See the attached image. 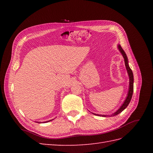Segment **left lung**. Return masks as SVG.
Wrapping results in <instances>:
<instances>
[{"mask_svg": "<svg viewBox=\"0 0 153 153\" xmlns=\"http://www.w3.org/2000/svg\"><path fill=\"white\" fill-rule=\"evenodd\" d=\"M118 49L119 50V51L120 52V53L122 54V55L123 56V59H124V62H125V66H126V68L127 70V72H128V76H129V89L128 91V94H127L126 98L125 99L124 101H123V104L122 105V106L120 107V108L116 110L115 112L112 113V114L110 115H105V114H95V113H92L93 114L95 115V116H102V117H111V116H115L116 115H118V114L121 113L123 110L126 108V107L128 106V105L129 104L131 101V97L133 95V92H134V74H133L132 70H131V68H129V64H128V58L127 57V55L126 54V53L124 52V51L123 50V48L120 46V45H118Z\"/></svg>", "mask_w": 153, "mask_h": 153, "instance_id": "obj_1", "label": "left lung"}]
</instances>
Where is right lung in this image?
<instances>
[{
    "label": "right lung",
    "mask_w": 153,
    "mask_h": 153,
    "mask_svg": "<svg viewBox=\"0 0 153 153\" xmlns=\"http://www.w3.org/2000/svg\"><path fill=\"white\" fill-rule=\"evenodd\" d=\"M54 120V119H53ZM48 120V121H46V122H43V123H46V122H50V121H52V120ZM37 123H41V122H37Z\"/></svg>",
    "instance_id": "obj_1"
}]
</instances>
